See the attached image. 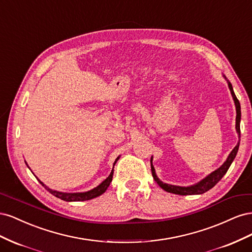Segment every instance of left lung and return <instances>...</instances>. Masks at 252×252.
Wrapping results in <instances>:
<instances>
[{
	"label": "left lung",
	"instance_id": "1",
	"mask_svg": "<svg viewBox=\"0 0 252 252\" xmlns=\"http://www.w3.org/2000/svg\"><path fill=\"white\" fill-rule=\"evenodd\" d=\"M227 83H228V86H229V89L231 91V94H232V97L234 100V103H235V108H236V125H235V128H236V131H238L239 135H241V129H240V122H241V105H240V102L238 100V97L235 96L234 94V91H233V88H232V85L231 83L227 80ZM239 146H240V143H238V145L233 148V150L230 152L229 157L227 158L226 162L220 167L219 169H217L216 171H213L211 174H209L207 178H205L203 181H201L200 183H197L196 185H193V186H190V187H180V186H173V185H168V184H164V183L162 181H159L157 177L156 174V171H155V167L154 165H152V158L150 159L151 162V172H152V177H154L155 181L158 183V186L163 188L165 191L167 192H170V193H174V194H180V195H191V194H202L206 191H208L209 189H211L213 186H216L219 181H220V179H222L225 173L227 172V170L229 169V167L231 165V163L233 162V159L236 156V154H238V150H239Z\"/></svg>",
	"mask_w": 252,
	"mask_h": 252
}]
</instances>
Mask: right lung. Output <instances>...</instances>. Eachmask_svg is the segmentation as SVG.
Here are the masks:
<instances>
[{
  "label": "right lung",
  "mask_w": 252,
  "mask_h": 252,
  "mask_svg": "<svg viewBox=\"0 0 252 252\" xmlns=\"http://www.w3.org/2000/svg\"><path fill=\"white\" fill-rule=\"evenodd\" d=\"M119 159V158L116 159V162H114V164L117 163V161ZM114 164H113V167H114ZM112 175H113V169L111 170L109 177L106 179L102 184L98 185L97 187H95L94 189L90 190V191H87V192H82V193H64V192H59V191H55V190H51L49 189L48 187L45 186L42 182H40L41 184L46 188V190H48V191L53 194L55 196L59 197V199L63 200V201H66V202H79V201H86V200H91V199H94V197L98 196L103 194L106 189H107L110 185V183L112 181Z\"/></svg>",
  "instance_id": "1"
}]
</instances>
